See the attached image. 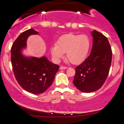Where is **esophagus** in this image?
<instances>
[{
	"instance_id": "esophagus-1",
	"label": "esophagus",
	"mask_w": 124,
	"mask_h": 124,
	"mask_svg": "<svg viewBox=\"0 0 124 124\" xmlns=\"http://www.w3.org/2000/svg\"><path fill=\"white\" fill-rule=\"evenodd\" d=\"M67 67H64V66H61L60 67V70H65L67 69Z\"/></svg>"
}]
</instances>
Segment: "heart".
I'll return each mask as SVG.
<instances>
[{"mask_svg": "<svg viewBox=\"0 0 124 124\" xmlns=\"http://www.w3.org/2000/svg\"><path fill=\"white\" fill-rule=\"evenodd\" d=\"M91 46V41L85 34H68L61 36L57 44L51 45L50 52L56 61H59L66 52L71 63L78 64L85 60Z\"/></svg>", "mask_w": 124, "mask_h": 124, "instance_id": "obj_1", "label": "heart"}]
</instances>
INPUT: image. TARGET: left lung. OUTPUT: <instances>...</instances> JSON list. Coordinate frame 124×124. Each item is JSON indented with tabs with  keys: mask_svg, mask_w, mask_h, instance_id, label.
<instances>
[{
	"mask_svg": "<svg viewBox=\"0 0 124 124\" xmlns=\"http://www.w3.org/2000/svg\"><path fill=\"white\" fill-rule=\"evenodd\" d=\"M92 50L90 56L76 67L73 82L74 86L84 93L99 90L104 85L108 75L112 59V51L107 38L94 30Z\"/></svg>",
	"mask_w": 124,
	"mask_h": 124,
	"instance_id": "1",
	"label": "left lung"
}]
</instances>
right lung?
<instances>
[{"label": "right lung", "mask_w": 124, "mask_h": 124, "mask_svg": "<svg viewBox=\"0 0 124 124\" xmlns=\"http://www.w3.org/2000/svg\"><path fill=\"white\" fill-rule=\"evenodd\" d=\"M38 32L30 29L22 33L11 48V61L16 79L22 88L33 94L45 92L53 82L59 66L46 57H25L22 50L26 46L28 38Z\"/></svg>", "instance_id": "obj_1"}]
</instances>
